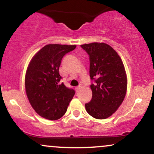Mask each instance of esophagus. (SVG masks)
I'll return each mask as SVG.
<instances>
[{"instance_id":"obj_1","label":"esophagus","mask_w":154,"mask_h":154,"mask_svg":"<svg viewBox=\"0 0 154 154\" xmlns=\"http://www.w3.org/2000/svg\"><path fill=\"white\" fill-rule=\"evenodd\" d=\"M79 89H80V86H77V87H76V88H75V91H77V92L78 91Z\"/></svg>"}]
</instances>
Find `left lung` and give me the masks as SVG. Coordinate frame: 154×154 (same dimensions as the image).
Wrapping results in <instances>:
<instances>
[{
    "label": "left lung",
    "mask_w": 154,
    "mask_h": 154,
    "mask_svg": "<svg viewBox=\"0 0 154 154\" xmlns=\"http://www.w3.org/2000/svg\"><path fill=\"white\" fill-rule=\"evenodd\" d=\"M89 55L92 99L85 103L90 115L104 119L112 115L125 99L128 85L121 58L108 44L92 43L81 45Z\"/></svg>",
    "instance_id": "left-lung-1"
}]
</instances>
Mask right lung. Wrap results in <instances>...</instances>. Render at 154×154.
Instances as JSON below:
<instances>
[{
	"label": "right lung",
	"instance_id": "right-lung-1",
	"mask_svg": "<svg viewBox=\"0 0 154 154\" xmlns=\"http://www.w3.org/2000/svg\"><path fill=\"white\" fill-rule=\"evenodd\" d=\"M76 45L49 44L32 59L25 76V89L32 107L42 117L57 120L64 115L75 94L62 82L59 66L65 54Z\"/></svg>",
	"mask_w": 154,
	"mask_h": 154
}]
</instances>
